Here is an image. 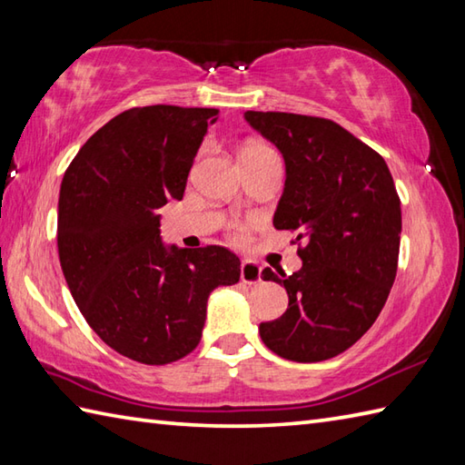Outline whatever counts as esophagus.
<instances>
[{"label":"esophagus","mask_w":465,"mask_h":465,"mask_svg":"<svg viewBox=\"0 0 465 465\" xmlns=\"http://www.w3.org/2000/svg\"><path fill=\"white\" fill-rule=\"evenodd\" d=\"M240 278L243 283H260L262 282V268L260 263H255L252 260H243L240 265Z\"/></svg>","instance_id":"1"}]
</instances>
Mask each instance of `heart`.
<instances>
[{
	"mask_svg": "<svg viewBox=\"0 0 465 465\" xmlns=\"http://www.w3.org/2000/svg\"><path fill=\"white\" fill-rule=\"evenodd\" d=\"M252 152V150H265V145H260V143H253V145H248V147H245V150L243 152Z\"/></svg>",
	"mask_w": 465,
	"mask_h": 465,
	"instance_id": "1",
	"label": "heart"
}]
</instances>
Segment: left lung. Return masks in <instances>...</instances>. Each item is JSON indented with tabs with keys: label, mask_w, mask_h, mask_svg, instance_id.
<instances>
[{
	"label": "left lung",
	"mask_w": 465,
	"mask_h": 465,
	"mask_svg": "<svg viewBox=\"0 0 465 465\" xmlns=\"http://www.w3.org/2000/svg\"><path fill=\"white\" fill-rule=\"evenodd\" d=\"M278 147L285 183L275 230L298 233L302 270L262 278L288 292L282 318L260 323L280 358H335L368 331L396 280L401 210L383 157L331 120L283 112H245Z\"/></svg>",
	"instance_id": "left-lung-1"
}]
</instances>
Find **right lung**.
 <instances>
[{"label": "right lung", "mask_w": 465, "mask_h": 465, "mask_svg": "<svg viewBox=\"0 0 465 465\" xmlns=\"http://www.w3.org/2000/svg\"><path fill=\"white\" fill-rule=\"evenodd\" d=\"M213 107H132L97 130L64 175L57 250L77 308L117 353L182 360L202 340L210 293L240 282L222 245H165L157 213L182 200Z\"/></svg>", "instance_id": "obj_1"}]
</instances>
